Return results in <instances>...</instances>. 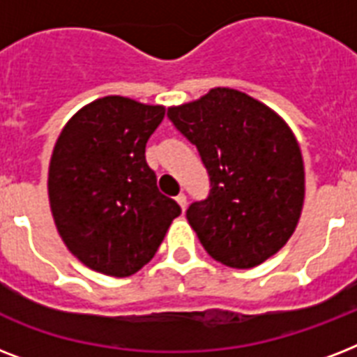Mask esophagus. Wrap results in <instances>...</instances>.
<instances>
[{
    "mask_svg": "<svg viewBox=\"0 0 357 357\" xmlns=\"http://www.w3.org/2000/svg\"><path fill=\"white\" fill-rule=\"evenodd\" d=\"M176 202H178L179 207H181V209H183V211H185V209H187V196H185L183 192H181V195H179L178 198H176Z\"/></svg>",
    "mask_w": 357,
    "mask_h": 357,
    "instance_id": "1",
    "label": "esophagus"
}]
</instances>
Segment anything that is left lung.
I'll list each match as a JSON object with an SVG mask.
<instances>
[{
	"mask_svg": "<svg viewBox=\"0 0 357 357\" xmlns=\"http://www.w3.org/2000/svg\"><path fill=\"white\" fill-rule=\"evenodd\" d=\"M168 116L211 176L209 198L187 209L207 254L231 268L278 254L298 226L305 196L304 159L289 123L229 86L172 105Z\"/></svg>",
	"mask_w": 357,
	"mask_h": 357,
	"instance_id": "left-lung-1",
	"label": "left lung"
}]
</instances>
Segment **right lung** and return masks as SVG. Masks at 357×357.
Here are the masks:
<instances>
[{
	"mask_svg": "<svg viewBox=\"0 0 357 357\" xmlns=\"http://www.w3.org/2000/svg\"><path fill=\"white\" fill-rule=\"evenodd\" d=\"M165 105L103 96L66 122L53 148L47 196L59 235L85 266L126 278L155 255L181 207L157 189L146 142Z\"/></svg>",
	"mask_w": 357,
	"mask_h": 357,
	"instance_id": "obj_1",
	"label": "right lung"
}]
</instances>
